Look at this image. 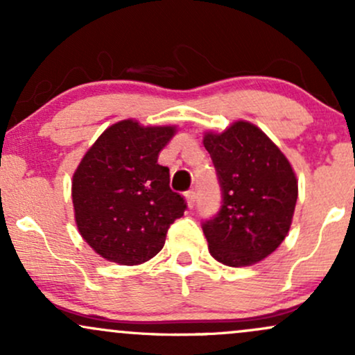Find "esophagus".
Segmentation results:
<instances>
[{
	"label": "esophagus",
	"mask_w": 355,
	"mask_h": 355,
	"mask_svg": "<svg viewBox=\"0 0 355 355\" xmlns=\"http://www.w3.org/2000/svg\"><path fill=\"white\" fill-rule=\"evenodd\" d=\"M187 202H189V207H193L195 202H197V191L195 190L187 191Z\"/></svg>",
	"instance_id": "obj_1"
}]
</instances>
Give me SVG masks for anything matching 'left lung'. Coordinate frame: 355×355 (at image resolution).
<instances>
[{"mask_svg":"<svg viewBox=\"0 0 355 355\" xmlns=\"http://www.w3.org/2000/svg\"><path fill=\"white\" fill-rule=\"evenodd\" d=\"M222 190L217 215L202 229L215 260L252 266L270 255L288 234L297 202V178L284 153L262 130L237 121L203 138Z\"/></svg>","mask_w":355,"mask_h":355,"instance_id":"8db88e82","label":"left lung"}]
</instances>
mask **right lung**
<instances>
[{"label":"right lung","mask_w":355,"mask_h":355,"mask_svg":"<svg viewBox=\"0 0 355 355\" xmlns=\"http://www.w3.org/2000/svg\"><path fill=\"white\" fill-rule=\"evenodd\" d=\"M173 133V126L118 121L101 133L73 175L81 237L110 262L137 266L152 259L187 210L185 197L170 189L168 166L158 164Z\"/></svg>","instance_id":"add662e5"}]
</instances>
